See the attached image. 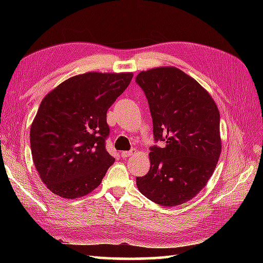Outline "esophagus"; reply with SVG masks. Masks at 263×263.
<instances>
[{
    "label": "esophagus",
    "instance_id": "esophagus-1",
    "mask_svg": "<svg viewBox=\"0 0 263 263\" xmlns=\"http://www.w3.org/2000/svg\"><path fill=\"white\" fill-rule=\"evenodd\" d=\"M137 152L135 149H132V150H128V152H123L122 154H121V156L123 158H127V157H131L132 155H135Z\"/></svg>",
    "mask_w": 263,
    "mask_h": 263
}]
</instances>
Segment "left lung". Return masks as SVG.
<instances>
[{"mask_svg": "<svg viewBox=\"0 0 263 263\" xmlns=\"http://www.w3.org/2000/svg\"><path fill=\"white\" fill-rule=\"evenodd\" d=\"M148 99L156 141L150 170L137 186L155 203L173 206L193 199L209 181L221 153L220 115L209 92L174 66L136 78Z\"/></svg>", "mask_w": 263, "mask_h": 263, "instance_id": "1", "label": "left lung"}]
</instances>
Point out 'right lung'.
Instances as JSON below:
<instances>
[{
	"instance_id": "obj_1",
	"label": "right lung",
	"mask_w": 263,
	"mask_h": 263,
	"mask_svg": "<svg viewBox=\"0 0 263 263\" xmlns=\"http://www.w3.org/2000/svg\"><path fill=\"white\" fill-rule=\"evenodd\" d=\"M132 72L69 78L42 100L30 128L32 160L51 192L76 199L92 192L115 159L105 146L106 114Z\"/></svg>"
}]
</instances>
